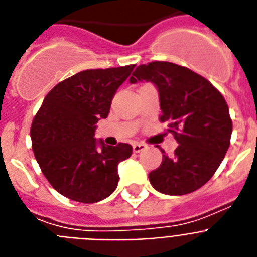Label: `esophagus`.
I'll return each instance as SVG.
<instances>
[{"mask_svg": "<svg viewBox=\"0 0 257 257\" xmlns=\"http://www.w3.org/2000/svg\"><path fill=\"white\" fill-rule=\"evenodd\" d=\"M146 149V145L145 144H142V142H135L133 144V152L135 153H140L142 152V150H145Z\"/></svg>", "mask_w": 257, "mask_h": 257, "instance_id": "1", "label": "esophagus"}]
</instances>
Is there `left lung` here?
Here are the masks:
<instances>
[{"instance_id":"8db88e82","label":"left lung","mask_w":257,"mask_h":257,"mask_svg":"<svg viewBox=\"0 0 257 257\" xmlns=\"http://www.w3.org/2000/svg\"><path fill=\"white\" fill-rule=\"evenodd\" d=\"M129 81H150L157 86L159 120L169 124L167 131L179 142L174 155L163 154L161 166L149 174L153 187L172 196L201 188L214 175L230 146L232 121L223 95L202 75L174 62L137 66Z\"/></svg>"}]
</instances>
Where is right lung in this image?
Returning <instances> with one entry per match:
<instances>
[{
  "label": "right lung",
  "mask_w": 257,
  "mask_h": 257,
  "mask_svg": "<svg viewBox=\"0 0 257 257\" xmlns=\"http://www.w3.org/2000/svg\"><path fill=\"white\" fill-rule=\"evenodd\" d=\"M135 66L88 69L64 79L32 120V150L42 172L73 201L94 204L108 197L117 187V165L132 155V146L122 142L108 146L99 141L102 149H96L94 133Z\"/></svg>",
  "instance_id": "add662e5"
}]
</instances>
